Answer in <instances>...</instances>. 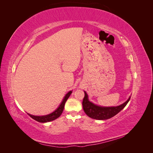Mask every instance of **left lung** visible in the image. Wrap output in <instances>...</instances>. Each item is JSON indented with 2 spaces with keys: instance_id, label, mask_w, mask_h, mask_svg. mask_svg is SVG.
Segmentation results:
<instances>
[{
  "instance_id": "1",
  "label": "left lung",
  "mask_w": 153,
  "mask_h": 153,
  "mask_svg": "<svg viewBox=\"0 0 153 153\" xmlns=\"http://www.w3.org/2000/svg\"><path fill=\"white\" fill-rule=\"evenodd\" d=\"M84 93H85V97H84L82 102L84 112L90 118L100 120L109 119L116 115L124 108L131 98V97H129L127 101L118 106L102 107L97 106L93 102H90L88 99L87 93L85 91H84Z\"/></svg>"
}]
</instances>
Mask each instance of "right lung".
I'll return each mask as SVG.
<instances>
[{
    "mask_svg": "<svg viewBox=\"0 0 153 153\" xmlns=\"http://www.w3.org/2000/svg\"><path fill=\"white\" fill-rule=\"evenodd\" d=\"M71 93H72V91H70L68 92L66 94V95H65L64 98L62 100V102H61L60 106H58V108L56 110H55V111H54L53 112H52L51 114H50L45 115V116H33V115L30 114H28V115L30 116L31 118H32L35 120H36V121L39 122L45 123V122H47L53 121V120L58 118V117H59L62 114V113L64 108L65 103H66L68 99L69 98V97L70 96Z\"/></svg>",
    "mask_w": 153,
    "mask_h": 153,
    "instance_id": "right-lung-1",
    "label": "right lung"
}]
</instances>
